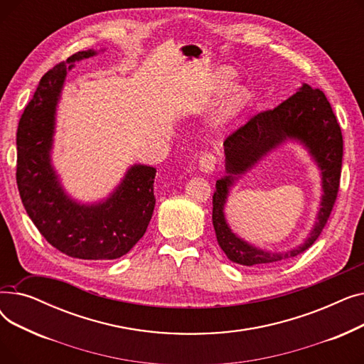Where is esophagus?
Wrapping results in <instances>:
<instances>
[{
    "instance_id": "obj_1",
    "label": "esophagus",
    "mask_w": 364,
    "mask_h": 364,
    "mask_svg": "<svg viewBox=\"0 0 364 364\" xmlns=\"http://www.w3.org/2000/svg\"><path fill=\"white\" fill-rule=\"evenodd\" d=\"M217 165V158L213 151H205L199 159V166L203 172H213Z\"/></svg>"
}]
</instances>
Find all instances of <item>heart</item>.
I'll return each instance as SVG.
<instances>
[{
    "instance_id": "obj_1",
    "label": "heart",
    "mask_w": 364,
    "mask_h": 364,
    "mask_svg": "<svg viewBox=\"0 0 364 364\" xmlns=\"http://www.w3.org/2000/svg\"><path fill=\"white\" fill-rule=\"evenodd\" d=\"M230 82H232L230 73L223 72V85L227 87V85H230ZM247 99H250V91H247V88L240 87V88L235 90V92L232 94L230 102H228V109H230V110L239 109L240 106H243L247 102Z\"/></svg>"
}]
</instances>
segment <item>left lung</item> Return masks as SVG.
Here are the masks:
<instances>
[{
	"instance_id": "obj_1",
	"label": "left lung",
	"mask_w": 364,
	"mask_h": 364,
	"mask_svg": "<svg viewBox=\"0 0 364 364\" xmlns=\"http://www.w3.org/2000/svg\"><path fill=\"white\" fill-rule=\"evenodd\" d=\"M286 138H298L311 149L322 169L323 191L318 223L306 243L286 255L264 253L247 245L228 228L222 209L234 176L250 167L267 151ZM341 127L326 95L318 88L304 84L277 107L262 110L233 131L224 140L228 176L215 184L213 196V224L218 245L233 262L242 265H269L294 258L317 240L326 225L339 192L343 155Z\"/></svg>"
}]
</instances>
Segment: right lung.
Here are the masks:
<instances>
[{
    "label": "right lung",
    "instance_id": "1",
    "mask_svg": "<svg viewBox=\"0 0 364 364\" xmlns=\"http://www.w3.org/2000/svg\"><path fill=\"white\" fill-rule=\"evenodd\" d=\"M95 51H78L41 78L17 127L16 181L26 213L57 251L80 259H117L146 233L155 209L156 169L134 165L106 202L84 206L72 202L50 165L54 110L68 63Z\"/></svg>",
    "mask_w": 364,
    "mask_h": 364
}]
</instances>
